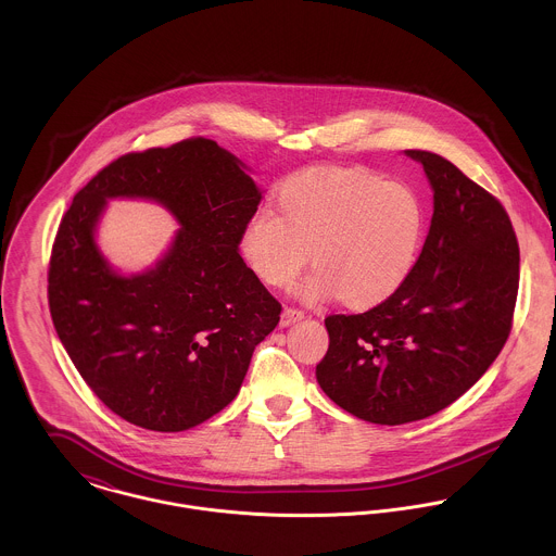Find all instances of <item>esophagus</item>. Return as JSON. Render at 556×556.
<instances>
[{"mask_svg": "<svg viewBox=\"0 0 556 556\" xmlns=\"http://www.w3.org/2000/svg\"><path fill=\"white\" fill-rule=\"evenodd\" d=\"M302 318H304V313H302V311L285 308V311H282V315H280V325H282V327H289V325H293L295 320H302Z\"/></svg>", "mask_w": 556, "mask_h": 556, "instance_id": "obj_1", "label": "esophagus"}]
</instances>
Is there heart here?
Returning <instances> with one entry per match:
<instances>
[{
  "label": "heart",
  "mask_w": 556,
  "mask_h": 556,
  "mask_svg": "<svg viewBox=\"0 0 556 556\" xmlns=\"http://www.w3.org/2000/svg\"><path fill=\"white\" fill-rule=\"evenodd\" d=\"M426 233L428 210L410 184L366 166H313L280 186L274 214L248 220L239 250L267 287H287L311 258L317 269L298 285L300 300L366 311L408 282Z\"/></svg>",
  "instance_id": "b5f03b06"
}]
</instances>
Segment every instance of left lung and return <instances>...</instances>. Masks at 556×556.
<instances>
[{"label": "left lung", "instance_id": "1", "mask_svg": "<svg viewBox=\"0 0 556 556\" xmlns=\"http://www.w3.org/2000/svg\"><path fill=\"white\" fill-rule=\"evenodd\" d=\"M404 154L434 194L419 263L381 306L325 318L329 349L317 366L327 396L381 426L430 417L476 386L509 336L520 278L503 205L450 160Z\"/></svg>", "mask_w": 556, "mask_h": 556}]
</instances>
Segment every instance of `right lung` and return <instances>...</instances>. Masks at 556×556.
I'll list each match as a JSON object with an SVG mask.
<instances>
[{
	"label": "right lung",
	"mask_w": 556,
	"mask_h": 556,
	"mask_svg": "<svg viewBox=\"0 0 556 556\" xmlns=\"http://www.w3.org/2000/svg\"><path fill=\"white\" fill-rule=\"evenodd\" d=\"M111 198L162 204L180 225L160 261L122 275L94 233ZM263 192L210 139L126 154L73 199L51 252L55 331L91 392L122 419L181 432L238 396L280 304L239 256Z\"/></svg>",
	"instance_id": "obj_1"
}]
</instances>
